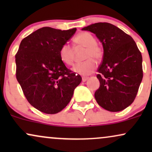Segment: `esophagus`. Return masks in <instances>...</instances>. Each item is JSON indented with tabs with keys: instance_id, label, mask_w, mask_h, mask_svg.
Instances as JSON below:
<instances>
[{
	"instance_id": "esophagus-1",
	"label": "esophagus",
	"mask_w": 152,
	"mask_h": 152,
	"mask_svg": "<svg viewBox=\"0 0 152 152\" xmlns=\"http://www.w3.org/2000/svg\"><path fill=\"white\" fill-rule=\"evenodd\" d=\"M88 79V77H86V76H83V77H82V81L83 82L86 81Z\"/></svg>"
}]
</instances>
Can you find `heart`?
Returning a JSON list of instances; mask_svg holds the SVG:
<instances>
[{
	"label": "heart",
	"mask_w": 152,
	"mask_h": 152,
	"mask_svg": "<svg viewBox=\"0 0 152 152\" xmlns=\"http://www.w3.org/2000/svg\"><path fill=\"white\" fill-rule=\"evenodd\" d=\"M76 47L86 48L84 53L85 61L76 64L73 68L74 72L82 76H88L94 72L96 68L95 61H99L103 58L104 51L102 47L96 43V40L91 34L81 32L74 38ZM59 57L64 64L71 66L74 62V48L69 44H64L59 50Z\"/></svg>",
	"instance_id": "obj_1"
}]
</instances>
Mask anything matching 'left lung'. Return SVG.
<instances>
[{
    "mask_svg": "<svg viewBox=\"0 0 152 152\" xmlns=\"http://www.w3.org/2000/svg\"><path fill=\"white\" fill-rule=\"evenodd\" d=\"M82 30L96 34L104 47L96 100L107 111H122L133 103L142 82V53L129 35L109 23H96Z\"/></svg>",
    "mask_w": 152,
    "mask_h": 152,
    "instance_id": "1",
    "label": "left lung"
}]
</instances>
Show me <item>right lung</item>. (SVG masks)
<instances>
[{
    "label": "right lung",
    "instance_id": "right-lung-1",
    "mask_svg": "<svg viewBox=\"0 0 152 152\" xmlns=\"http://www.w3.org/2000/svg\"><path fill=\"white\" fill-rule=\"evenodd\" d=\"M76 28L61 31L43 27L24 38L15 54V76L26 99L41 112H60L81 81L79 74L68 69L59 50Z\"/></svg>",
    "mask_w": 152,
    "mask_h": 152
}]
</instances>
